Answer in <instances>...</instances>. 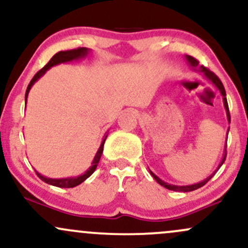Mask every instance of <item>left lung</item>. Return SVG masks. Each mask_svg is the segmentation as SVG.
<instances>
[{"instance_id": "1", "label": "left lung", "mask_w": 248, "mask_h": 248, "mask_svg": "<svg viewBox=\"0 0 248 248\" xmlns=\"http://www.w3.org/2000/svg\"><path fill=\"white\" fill-rule=\"evenodd\" d=\"M186 59L187 64L190 65V67H191V69H192L193 71H197V72L203 73V76L205 77L207 80H209L210 82H212V84L215 85L216 87H217V90L219 91V92H220L221 96H223L224 108H225V110H226L227 121H229V124H230V122H231V116H230L229 105H227V100H226V92H225V88H224V86H223V84H221L220 79H219L218 77L215 75V73L211 72V71H209L207 69H205V67H204V66H199V65H198V64H199L198 61H196V59L193 58V57L186 55ZM229 130H230V128H229V129H227L226 136L229 135ZM226 143H227V138H226V142H225V148H224L223 158H221L220 163H219V166L217 167V169H216L215 171H213V172L211 173V175L209 176V177L204 179V181L198 182V183L190 184V186H175V184H170V183H167V182L162 181V179H161L160 177H157V176H156L155 173H154L150 169H149V172H150V175H152L153 177H154V179H155V181L157 182L158 184H160V186H164V187H166V189H168V190H172V191H179V192H190V191H193V190H197V189H199V187H202L203 186H205L207 182H209L210 179H211V178L213 177V176H215V173L218 171L219 168L223 166V163L225 162V158H226Z\"/></svg>"}]
</instances>
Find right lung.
I'll return each instance as SVG.
<instances>
[{"label": "right lung", "mask_w": 248, "mask_h": 248, "mask_svg": "<svg viewBox=\"0 0 248 248\" xmlns=\"http://www.w3.org/2000/svg\"><path fill=\"white\" fill-rule=\"evenodd\" d=\"M90 52H91V50L87 49V47H79V49L69 50V51H61V52L56 53V55L50 59V62H47V64L45 65V66L43 67L41 71H38V72L35 75V77L31 79L30 84L28 85L27 92H25V105H27V99H28V95H29L31 87L33 86V84H35L37 80H39V78H41V77H43L45 73H46L47 70H50L51 67L56 66V65H58V64H64V62H70L73 61H78V59L86 58ZM106 139H107V133L104 135V139H102L100 147H99L98 152H96L94 158H93L92 166L88 168V169L84 173H81V175L75 176V177H66V178H50V177H46V176H43L42 173H39L37 170H35V171L43 182L50 184V186H58V187H75L77 186H79V184H81L82 182L86 181V179L90 177L93 172H94L96 167H98V163H99V161H100V157H101V154H102V152H104V144H105V141H106Z\"/></svg>", "instance_id": "add662e5"}]
</instances>
